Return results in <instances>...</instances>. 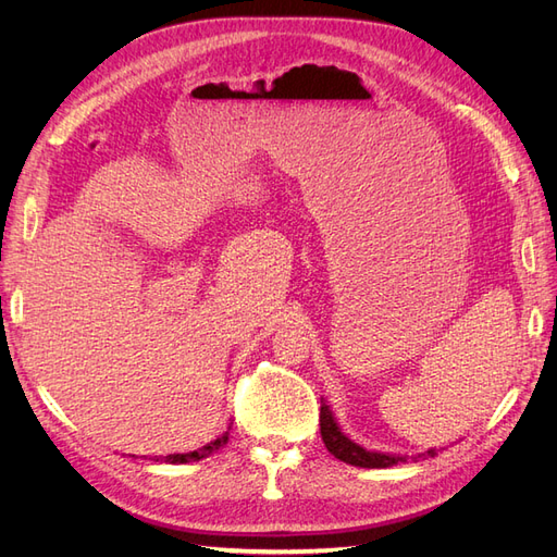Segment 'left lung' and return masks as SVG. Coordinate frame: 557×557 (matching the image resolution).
I'll list each match as a JSON object with an SVG mask.
<instances>
[{
    "label": "left lung",
    "instance_id": "obj_1",
    "mask_svg": "<svg viewBox=\"0 0 557 557\" xmlns=\"http://www.w3.org/2000/svg\"><path fill=\"white\" fill-rule=\"evenodd\" d=\"M320 436H323V442L327 446V450L334 455L336 460H342L346 465H356V467H367V469H385V467H393L399 462H407L413 460L418 462V458H434L436 450L430 448L428 453H418V455H399V453H381V450H367L360 444L350 442L348 436L342 432L339 423H336L332 411L327 404L323 401L320 404Z\"/></svg>",
    "mask_w": 557,
    "mask_h": 557
}]
</instances>
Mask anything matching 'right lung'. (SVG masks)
<instances>
[{"instance_id":"add662e5","label":"right lung","mask_w":557,"mask_h":557,"mask_svg":"<svg viewBox=\"0 0 557 557\" xmlns=\"http://www.w3.org/2000/svg\"><path fill=\"white\" fill-rule=\"evenodd\" d=\"M227 430H230V428H227ZM227 434H230V432H223L221 436H218V440H213L211 444L201 446V448H197V450H190V453H174V455H160V458H156V460L170 462V465H185V462L205 460V458H209L211 453H215L218 448H221L223 444H227Z\"/></svg>"}]
</instances>
